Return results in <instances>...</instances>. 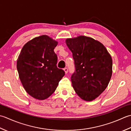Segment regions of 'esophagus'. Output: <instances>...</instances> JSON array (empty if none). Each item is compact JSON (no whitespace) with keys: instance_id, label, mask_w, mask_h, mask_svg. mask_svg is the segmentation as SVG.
<instances>
[{"instance_id":"obj_1","label":"esophagus","mask_w":131,"mask_h":131,"mask_svg":"<svg viewBox=\"0 0 131 131\" xmlns=\"http://www.w3.org/2000/svg\"><path fill=\"white\" fill-rule=\"evenodd\" d=\"M64 72H65V73L66 74H67L68 73V68H64Z\"/></svg>"}]
</instances>
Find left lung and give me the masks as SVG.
<instances>
[{
    "label": "left lung",
    "instance_id": "8db88e82",
    "mask_svg": "<svg viewBox=\"0 0 131 131\" xmlns=\"http://www.w3.org/2000/svg\"><path fill=\"white\" fill-rule=\"evenodd\" d=\"M66 43L72 52L75 72L72 86L82 100L92 101L108 86L113 73V60L105 46L91 37L80 36L67 38Z\"/></svg>",
    "mask_w": 131,
    "mask_h": 131
}]
</instances>
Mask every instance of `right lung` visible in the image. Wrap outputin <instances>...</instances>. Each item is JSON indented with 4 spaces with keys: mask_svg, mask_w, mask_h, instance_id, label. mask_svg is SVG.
Wrapping results in <instances>:
<instances>
[{
    "mask_svg": "<svg viewBox=\"0 0 131 131\" xmlns=\"http://www.w3.org/2000/svg\"><path fill=\"white\" fill-rule=\"evenodd\" d=\"M58 42L47 35L35 37L23 46L17 60V69L25 91L39 100L49 98L64 76L57 67L54 52Z\"/></svg>",
    "mask_w": 131,
    "mask_h": 131,
    "instance_id": "add662e5",
    "label": "right lung"
}]
</instances>
